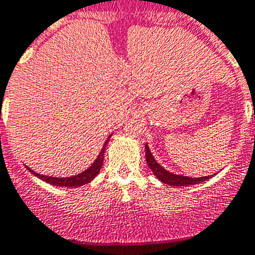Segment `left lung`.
<instances>
[{
  "mask_svg": "<svg viewBox=\"0 0 255 255\" xmlns=\"http://www.w3.org/2000/svg\"><path fill=\"white\" fill-rule=\"evenodd\" d=\"M145 157H146V164L149 165L150 170L152 171V174L155 175V178L159 179L161 183L168 184L171 186H186V185H194V184H200L205 180H209L213 175L208 176H200V178H191V176H184V175H178V174L170 173L169 170H166L165 168H162L159 162L155 160L154 155L150 151L147 144H145Z\"/></svg>",
  "mask_w": 255,
  "mask_h": 255,
  "instance_id": "left-lung-1",
  "label": "left lung"
}]
</instances>
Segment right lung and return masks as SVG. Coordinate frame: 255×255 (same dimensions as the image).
I'll return each instance as SVG.
<instances>
[{"mask_svg":"<svg viewBox=\"0 0 255 255\" xmlns=\"http://www.w3.org/2000/svg\"><path fill=\"white\" fill-rule=\"evenodd\" d=\"M111 136H113V134L108 137V140H105V142H104V145H103V149L100 150L98 157L94 160L93 164H91V165H90L87 169H85L82 173L77 174V175L66 176V178H57V176H48V175H42V174H38V173H36V171L31 170L28 166H26V168H27V170L31 171L33 175L37 176V178L41 179V180L46 181V183L51 184V185L67 186V188H79V186H82V185H85V184L90 183L91 180H94V179L96 178V175L100 173V169H101V166H103V162H104V152H105V147H106V145H108L109 140H110Z\"/></svg>","mask_w":255,"mask_h":255,"instance_id":"add662e5","label":"right lung"}]
</instances>
